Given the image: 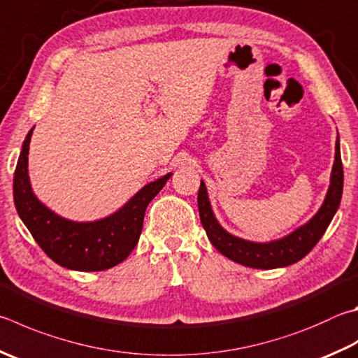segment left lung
Wrapping results in <instances>:
<instances>
[{
    "instance_id": "obj_1",
    "label": "left lung",
    "mask_w": 358,
    "mask_h": 358,
    "mask_svg": "<svg viewBox=\"0 0 358 358\" xmlns=\"http://www.w3.org/2000/svg\"><path fill=\"white\" fill-rule=\"evenodd\" d=\"M343 194V162L340 155V141L336 138L335 162L330 175V186L324 203L307 224L299 227L288 236L271 243H252L236 238L224 230L217 219L214 217L210 199H208L206 186L200 181L199 187V213L201 225L211 244L235 263L257 269H275L297 263L313 249L317 241L326 233L329 224L332 222L335 213L340 206Z\"/></svg>"
}]
</instances>
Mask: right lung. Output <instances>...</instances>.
<instances>
[{
    "label": "right lung",
    "mask_w": 358,
    "mask_h": 358,
    "mask_svg": "<svg viewBox=\"0 0 358 358\" xmlns=\"http://www.w3.org/2000/svg\"><path fill=\"white\" fill-rule=\"evenodd\" d=\"M32 129L23 142L14 173V201L18 216L42 250L62 268L86 272L114 268L138 244L147 206L172 173L145 185L111 216L94 222H73L57 216L32 192L28 175Z\"/></svg>",
    "instance_id": "1"
}]
</instances>
